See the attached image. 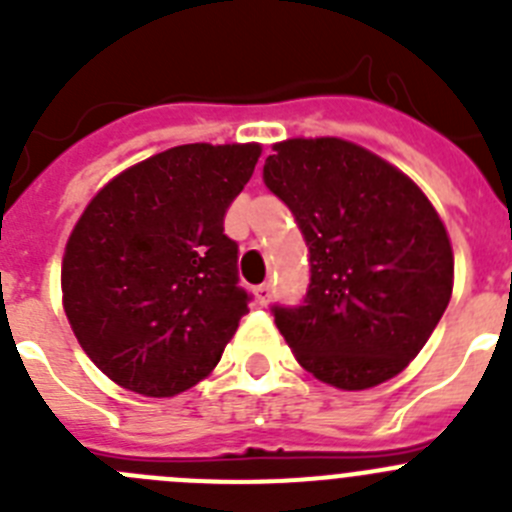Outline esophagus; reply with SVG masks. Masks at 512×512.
I'll list each match as a JSON object with an SVG mask.
<instances>
[{"label":"esophagus","mask_w":512,"mask_h":512,"mask_svg":"<svg viewBox=\"0 0 512 512\" xmlns=\"http://www.w3.org/2000/svg\"><path fill=\"white\" fill-rule=\"evenodd\" d=\"M271 292H274V287H271L269 282H264V284H259V287H256V300H259V305H269L271 302Z\"/></svg>","instance_id":"34e87169"}]
</instances>
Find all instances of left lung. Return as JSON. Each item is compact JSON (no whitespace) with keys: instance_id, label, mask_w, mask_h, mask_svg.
<instances>
[{"instance_id":"left-lung-1","label":"left lung","mask_w":512,"mask_h":512,"mask_svg":"<svg viewBox=\"0 0 512 512\" xmlns=\"http://www.w3.org/2000/svg\"><path fill=\"white\" fill-rule=\"evenodd\" d=\"M264 182L292 210L310 248L300 307H274L305 372L338 390H369L431 338L454 289V248L423 189L343 138H287Z\"/></svg>"}]
</instances>
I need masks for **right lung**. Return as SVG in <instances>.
<instances>
[{
    "label": "right lung",
    "instance_id": "add662e5",
    "mask_svg": "<svg viewBox=\"0 0 512 512\" xmlns=\"http://www.w3.org/2000/svg\"><path fill=\"white\" fill-rule=\"evenodd\" d=\"M259 143H187L120 171L71 230L63 310L99 372L146 397L207 377L248 312L223 217Z\"/></svg>",
    "mask_w": 512,
    "mask_h": 512
}]
</instances>
